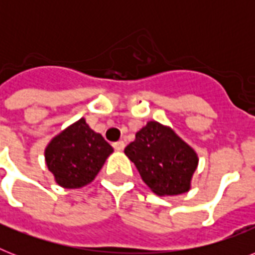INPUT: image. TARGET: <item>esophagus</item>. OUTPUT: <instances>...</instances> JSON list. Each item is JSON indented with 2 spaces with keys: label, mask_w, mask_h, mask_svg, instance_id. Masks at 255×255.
I'll return each mask as SVG.
<instances>
[{
  "label": "esophagus",
  "mask_w": 255,
  "mask_h": 255,
  "mask_svg": "<svg viewBox=\"0 0 255 255\" xmlns=\"http://www.w3.org/2000/svg\"><path fill=\"white\" fill-rule=\"evenodd\" d=\"M124 147H126V144H124V141H116V143H114V148H115L116 151H123Z\"/></svg>",
  "instance_id": "34e87169"
}]
</instances>
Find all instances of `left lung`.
Listing matches in <instances>:
<instances>
[{"label": "left lung", "mask_w": 255, "mask_h": 255, "mask_svg": "<svg viewBox=\"0 0 255 255\" xmlns=\"http://www.w3.org/2000/svg\"><path fill=\"white\" fill-rule=\"evenodd\" d=\"M124 153L157 196L189 192L198 165L197 152L169 126L148 122L136 132L135 140L126 147Z\"/></svg>", "instance_id": "obj_1"}]
</instances>
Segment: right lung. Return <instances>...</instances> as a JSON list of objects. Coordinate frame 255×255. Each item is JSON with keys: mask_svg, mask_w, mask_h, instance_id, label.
<instances>
[{"mask_svg": "<svg viewBox=\"0 0 255 255\" xmlns=\"http://www.w3.org/2000/svg\"><path fill=\"white\" fill-rule=\"evenodd\" d=\"M112 152L114 148L103 136L81 118L50 140L45 161L58 185L81 189L94 181Z\"/></svg>", "mask_w": 255, "mask_h": 255, "instance_id": "right-lung-1", "label": "right lung"}]
</instances>
